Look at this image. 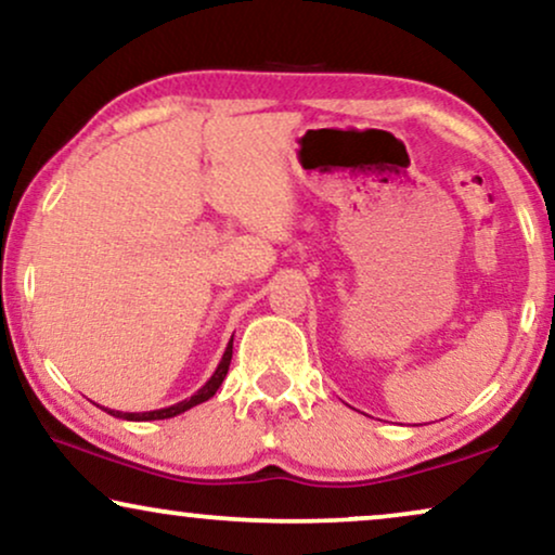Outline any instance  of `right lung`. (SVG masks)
<instances>
[{
	"instance_id": "add662e5",
	"label": "right lung",
	"mask_w": 555,
	"mask_h": 555,
	"mask_svg": "<svg viewBox=\"0 0 555 555\" xmlns=\"http://www.w3.org/2000/svg\"><path fill=\"white\" fill-rule=\"evenodd\" d=\"M230 361H232V340L227 344L224 348V356L222 361H219V366L215 374H211V378L207 384L202 386L199 391L192 393V397L179 401V404H171V406H164V409H154V412H116V409H105L111 416H118V420H126V422H156V420H171V416H177L181 412H186V409H192L196 404H202V401L211 399L217 393L219 386H222L227 371H230ZM103 409V406H101Z\"/></svg>"
}]
</instances>
